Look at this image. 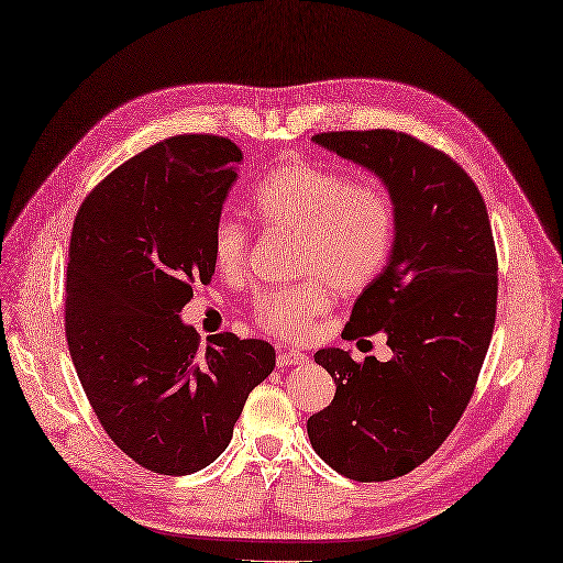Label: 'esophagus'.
<instances>
[{
	"instance_id": "obj_1",
	"label": "esophagus",
	"mask_w": 563,
	"mask_h": 563,
	"mask_svg": "<svg viewBox=\"0 0 563 563\" xmlns=\"http://www.w3.org/2000/svg\"><path fill=\"white\" fill-rule=\"evenodd\" d=\"M307 354H302V352H298V349H288V352H279V356H277V365L279 367H294V365H302V363H307Z\"/></svg>"
}]
</instances>
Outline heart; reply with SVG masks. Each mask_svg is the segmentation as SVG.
<instances>
[{"label": "heart", "mask_w": 563, "mask_h": 563, "mask_svg": "<svg viewBox=\"0 0 563 563\" xmlns=\"http://www.w3.org/2000/svg\"><path fill=\"white\" fill-rule=\"evenodd\" d=\"M249 205L265 228L298 232V269L319 275L256 298L254 321L273 335L302 338L331 307V284L356 294L384 273L394 254L396 205L377 181L352 184L340 169L298 161L267 172ZM209 251L221 275L238 277L249 256V230L235 219H219Z\"/></svg>", "instance_id": "b5f03b06"}]
</instances>
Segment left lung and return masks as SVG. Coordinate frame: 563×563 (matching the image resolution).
I'll return each mask as SVG.
<instances>
[{
    "mask_svg": "<svg viewBox=\"0 0 563 563\" xmlns=\"http://www.w3.org/2000/svg\"><path fill=\"white\" fill-rule=\"evenodd\" d=\"M314 144L375 172L396 205L389 265L363 288L344 340L386 333L391 361L344 349L314 361L335 398L307 419L314 452L340 475L384 482L415 471L454 431L496 321L498 263L487 205L450 156L396 130L321 132Z\"/></svg>",
    "mask_w": 563,
    "mask_h": 563,
    "instance_id": "8db88e82",
    "label": "left lung"
}]
</instances>
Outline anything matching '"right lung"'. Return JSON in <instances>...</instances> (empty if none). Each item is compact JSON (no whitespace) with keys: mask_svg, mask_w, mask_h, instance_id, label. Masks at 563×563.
<instances>
[{"mask_svg":"<svg viewBox=\"0 0 563 563\" xmlns=\"http://www.w3.org/2000/svg\"><path fill=\"white\" fill-rule=\"evenodd\" d=\"M242 151L214 134H177L97 184L74 219L65 333L107 435L134 463L190 475L217 461L249 394L275 371L263 340L200 344L179 317L209 284L211 230Z\"/></svg>","mask_w":563,"mask_h":563,"instance_id":"add662e5","label":"right lung"}]
</instances>
